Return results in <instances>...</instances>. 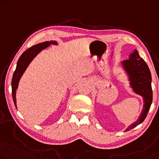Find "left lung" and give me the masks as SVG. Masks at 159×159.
Masks as SVG:
<instances>
[{
	"instance_id": "1",
	"label": "left lung",
	"mask_w": 159,
	"mask_h": 159,
	"mask_svg": "<svg viewBox=\"0 0 159 159\" xmlns=\"http://www.w3.org/2000/svg\"><path fill=\"white\" fill-rule=\"evenodd\" d=\"M122 66L127 73L130 86L135 93L142 96L143 100V109L136 121L128 126L125 131H128L141 124L145 120L150 109L153 100L151 88V74L146 63L135 49L129 55V59L122 62Z\"/></svg>"
}]
</instances>
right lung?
Listing matches in <instances>:
<instances>
[{
    "instance_id": "1",
    "label": "right lung",
    "mask_w": 159,
    "mask_h": 159,
    "mask_svg": "<svg viewBox=\"0 0 159 159\" xmlns=\"http://www.w3.org/2000/svg\"><path fill=\"white\" fill-rule=\"evenodd\" d=\"M51 44L58 45L56 41H50L41 43L35 45V46L30 47V48L27 49L26 51L23 52L22 55H21L20 58H19L17 62V66H16V70L14 71L13 79H12L11 82L12 96H13V102L16 108H17V106H16V90H17L18 87V84L19 81H20L21 76L23 75V73L25 72V70H26L28 65H29L30 62L33 61V59H34L40 52L43 51V49L46 48L47 47H48Z\"/></svg>"
}]
</instances>
